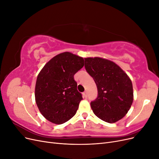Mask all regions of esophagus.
<instances>
[{"instance_id": "1", "label": "esophagus", "mask_w": 159, "mask_h": 159, "mask_svg": "<svg viewBox=\"0 0 159 159\" xmlns=\"http://www.w3.org/2000/svg\"><path fill=\"white\" fill-rule=\"evenodd\" d=\"M83 97H84V98H87V97H88L87 92H84V93H83Z\"/></svg>"}]
</instances>
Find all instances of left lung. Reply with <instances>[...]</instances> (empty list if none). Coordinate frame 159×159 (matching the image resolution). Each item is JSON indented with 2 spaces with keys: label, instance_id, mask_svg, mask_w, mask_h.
Masks as SVG:
<instances>
[{
  "label": "left lung",
  "instance_id": "obj_1",
  "mask_svg": "<svg viewBox=\"0 0 159 159\" xmlns=\"http://www.w3.org/2000/svg\"><path fill=\"white\" fill-rule=\"evenodd\" d=\"M85 68L98 88L97 99L91 102L94 114L113 123L129 111L133 102L131 80L115 62L99 57H86Z\"/></svg>",
  "mask_w": 159,
  "mask_h": 159
}]
</instances>
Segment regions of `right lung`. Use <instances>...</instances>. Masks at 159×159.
<instances>
[{"mask_svg": "<svg viewBox=\"0 0 159 159\" xmlns=\"http://www.w3.org/2000/svg\"><path fill=\"white\" fill-rule=\"evenodd\" d=\"M84 66L83 57L69 52L61 53L45 64L38 74L35 100L41 114L60 125L73 117L83 99L74 75Z\"/></svg>", "mask_w": 159, "mask_h": 159, "instance_id": "right-lung-1", "label": "right lung"}]
</instances>
